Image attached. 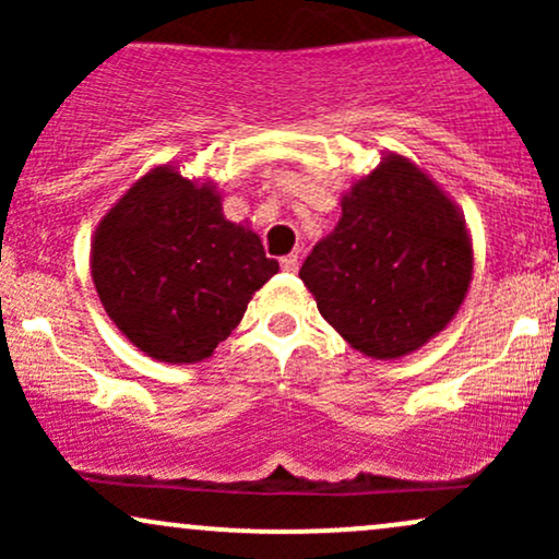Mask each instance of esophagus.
<instances>
[{"label": "esophagus", "instance_id": "1", "mask_svg": "<svg viewBox=\"0 0 559 559\" xmlns=\"http://www.w3.org/2000/svg\"><path fill=\"white\" fill-rule=\"evenodd\" d=\"M281 267H284L286 273H294L299 267V254H286V258H281Z\"/></svg>", "mask_w": 559, "mask_h": 559}]
</instances>
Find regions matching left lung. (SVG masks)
I'll list each match as a JSON object with an SVG mask.
<instances>
[{
    "label": "left lung",
    "mask_w": 559,
    "mask_h": 559,
    "mask_svg": "<svg viewBox=\"0 0 559 559\" xmlns=\"http://www.w3.org/2000/svg\"><path fill=\"white\" fill-rule=\"evenodd\" d=\"M299 278L357 352L400 360L444 331L473 281V241L454 199L386 152L342 197V217Z\"/></svg>",
    "instance_id": "obj_1"
}]
</instances>
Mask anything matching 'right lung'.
I'll return each instance as SVG.
<instances>
[{
	"mask_svg": "<svg viewBox=\"0 0 559 559\" xmlns=\"http://www.w3.org/2000/svg\"><path fill=\"white\" fill-rule=\"evenodd\" d=\"M221 202L213 181L157 165L94 230L88 265L102 307L152 360H207L278 273L260 236L230 223Z\"/></svg>",
	"mask_w": 559,
	"mask_h": 559,
	"instance_id": "1",
	"label": "right lung"
}]
</instances>
